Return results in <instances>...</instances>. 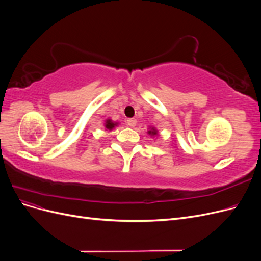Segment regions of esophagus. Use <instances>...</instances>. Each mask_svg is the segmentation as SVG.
Masks as SVG:
<instances>
[{
	"instance_id": "obj_1",
	"label": "esophagus",
	"mask_w": 261,
	"mask_h": 261,
	"mask_svg": "<svg viewBox=\"0 0 261 261\" xmlns=\"http://www.w3.org/2000/svg\"><path fill=\"white\" fill-rule=\"evenodd\" d=\"M136 120H135V118H128V120H127V125L129 126V127H134V126H135L136 125Z\"/></svg>"
}]
</instances>
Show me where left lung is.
Listing matches in <instances>:
<instances>
[{
	"label": "left lung",
	"instance_id": "1",
	"mask_svg": "<svg viewBox=\"0 0 261 261\" xmlns=\"http://www.w3.org/2000/svg\"><path fill=\"white\" fill-rule=\"evenodd\" d=\"M148 134L151 136H155V135H158V130L154 127H152V128H150V130H148Z\"/></svg>",
	"mask_w": 261,
	"mask_h": 261
}]
</instances>
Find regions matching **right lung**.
Returning a JSON list of instances; mask_svg holds the SVG:
<instances>
[{"label": "right lung", "mask_w": 261, "mask_h": 261, "mask_svg": "<svg viewBox=\"0 0 261 261\" xmlns=\"http://www.w3.org/2000/svg\"><path fill=\"white\" fill-rule=\"evenodd\" d=\"M105 126H106V128H107V129H109V130H112V129L115 127V126H117V123L112 122V121L110 120V118H109V120H107V121H106Z\"/></svg>", "instance_id": "obj_1"}]
</instances>
